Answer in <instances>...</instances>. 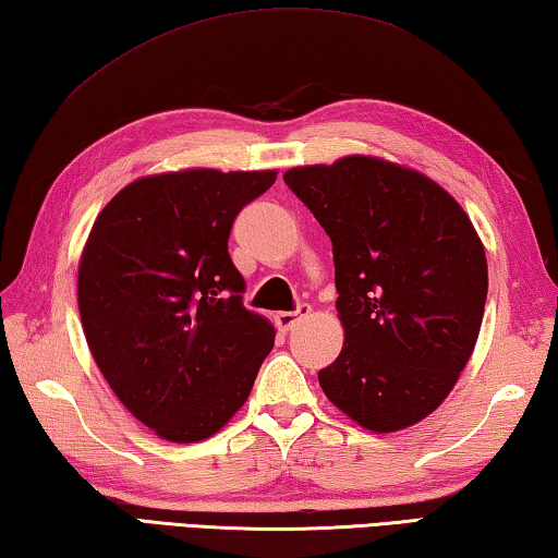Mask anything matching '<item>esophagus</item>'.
Wrapping results in <instances>:
<instances>
[{
  "label": "esophagus",
  "mask_w": 558,
  "mask_h": 558,
  "mask_svg": "<svg viewBox=\"0 0 558 558\" xmlns=\"http://www.w3.org/2000/svg\"><path fill=\"white\" fill-rule=\"evenodd\" d=\"M308 314H311V306L301 304L296 311H284V314H277V318H274V320H277L279 330H284V333H287V330L294 328L299 320H304Z\"/></svg>",
  "instance_id": "obj_1"
}]
</instances>
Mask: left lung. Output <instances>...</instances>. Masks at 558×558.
<instances>
[{
  "label": "left lung",
  "mask_w": 558,
  "mask_h": 558,
  "mask_svg": "<svg viewBox=\"0 0 558 558\" xmlns=\"http://www.w3.org/2000/svg\"><path fill=\"white\" fill-rule=\"evenodd\" d=\"M284 183L333 242L345 345L318 373L326 397L377 434L422 422L481 333L487 262L473 222L432 179L373 156L301 166Z\"/></svg>",
  "instance_id": "left-lung-1"
}]
</instances>
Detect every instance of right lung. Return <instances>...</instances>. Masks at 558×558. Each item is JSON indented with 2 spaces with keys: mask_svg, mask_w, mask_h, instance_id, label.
Listing matches in <instances>:
<instances>
[{
  "mask_svg": "<svg viewBox=\"0 0 558 558\" xmlns=\"http://www.w3.org/2000/svg\"><path fill=\"white\" fill-rule=\"evenodd\" d=\"M274 171L146 175L105 205L77 269V308L97 367L120 402L166 441L213 436L247 402L274 345L242 306L228 252L244 205Z\"/></svg>",
  "mask_w": 558,
  "mask_h": 558,
  "instance_id": "add662e5",
  "label": "right lung"
}]
</instances>
